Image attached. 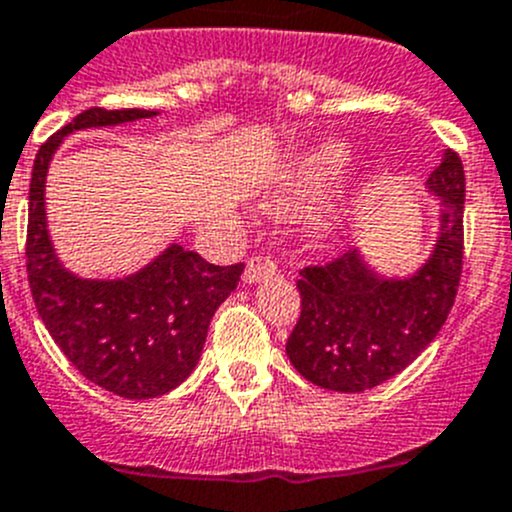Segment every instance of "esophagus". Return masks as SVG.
<instances>
[{
	"mask_svg": "<svg viewBox=\"0 0 512 512\" xmlns=\"http://www.w3.org/2000/svg\"><path fill=\"white\" fill-rule=\"evenodd\" d=\"M278 273L276 261L266 256H254L249 263H246V271H244V283H261L268 281Z\"/></svg>",
	"mask_w": 512,
	"mask_h": 512,
	"instance_id": "obj_1",
	"label": "esophagus"
}]
</instances>
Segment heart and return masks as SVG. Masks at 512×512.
I'll use <instances>...</instances> for the list:
<instances>
[{
  "mask_svg": "<svg viewBox=\"0 0 512 512\" xmlns=\"http://www.w3.org/2000/svg\"><path fill=\"white\" fill-rule=\"evenodd\" d=\"M356 151L351 144L341 139H328L321 144H313L311 149L303 151L301 156L286 166L281 176H278L276 186L268 194V206L276 211H296L303 206L313 204V201L323 199L336 189L338 181L351 171ZM368 189V176L363 174L361 179L346 191L331 199V204L316 216L311 236L316 241H331L351 224L353 216L361 209V201Z\"/></svg>",
  "mask_w": 512,
  "mask_h": 512,
  "instance_id": "1",
  "label": "heart"
}]
</instances>
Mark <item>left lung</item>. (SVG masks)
Instances as JSON below:
<instances>
[{"mask_svg": "<svg viewBox=\"0 0 512 512\" xmlns=\"http://www.w3.org/2000/svg\"><path fill=\"white\" fill-rule=\"evenodd\" d=\"M426 189L438 199V236L413 273L386 276L361 249L301 271V318L286 353L306 381L368 391L411 366L438 336L463 268L465 174L455 151H443Z\"/></svg>", "mask_w": 512, "mask_h": 512, "instance_id": "8db88e82", "label": "left lung"}]
</instances>
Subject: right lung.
Listing matches in <instances>:
<instances>
[{
	"instance_id": "right-lung-1",
	"label": "right lung",
	"mask_w": 512,
	"mask_h": 512,
	"mask_svg": "<svg viewBox=\"0 0 512 512\" xmlns=\"http://www.w3.org/2000/svg\"><path fill=\"white\" fill-rule=\"evenodd\" d=\"M154 116L159 111H82L42 144L29 184L27 271L39 316L84 378L131 401L164 396L194 373L211 318L244 273V263L214 266L179 244L121 278H82L59 261L47 226V174L64 136Z\"/></svg>"
}]
</instances>
